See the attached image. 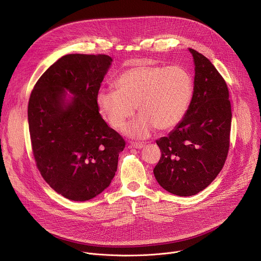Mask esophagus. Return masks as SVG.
Returning <instances> with one entry per match:
<instances>
[{"mask_svg":"<svg viewBox=\"0 0 261 261\" xmlns=\"http://www.w3.org/2000/svg\"><path fill=\"white\" fill-rule=\"evenodd\" d=\"M144 145L142 143H137V142H132L131 143V147L133 148H138V150H140V148H142Z\"/></svg>","mask_w":261,"mask_h":261,"instance_id":"obj_1","label":"esophagus"}]
</instances>
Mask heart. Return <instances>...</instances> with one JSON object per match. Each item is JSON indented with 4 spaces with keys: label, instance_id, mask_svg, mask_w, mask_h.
Returning a JSON list of instances; mask_svg holds the SVG:
<instances>
[{
    "label": "heart",
    "instance_id": "b5f03b06",
    "mask_svg": "<svg viewBox=\"0 0 261 261\" xmlns=\"http://www.w3.org/2000/svg\"><path fill=\"white\" fill-rule=\"evenodd\" d=\"M116 90H101L96 105L101 117L115 129H121L133 117L135 106L141 114L124 133L144 139L156 128L169 131L185 118L193 96V79L182 66L139 65L116 79Z\"/></svg>",
    "mask_w": 261,
    "mask_h": 261
}]
</instances>
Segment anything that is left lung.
<instances>
[{
	"instance_id": "obj_1",
	"label": "left lung",
	"mask_w": 261,
	"mask_h": 261,
	"mask_svg": "<svg viewBox=\"0 0 261 261\" xmlns=\"http://www.w3.org/2000/svg\"><path fill=\"white\" fill-rule=\"evenodd\" d=\"M194 61L192 100L182 121L156 140L161 158L154 174L161 187L178 196L205 189L225 163L231 126L227 85L203 55L189 48Z\"/></svg>"
}]
</instances>
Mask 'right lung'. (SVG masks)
Here are the masks:
<instances>
[{"instance_id":"1","label":"right lung","mask_w":261,"mask_h":261,"mask_svg":"<svg viewBox=\"0 0 261 261\" xmlns=\"http://www.w3.org/2000/svg\"><path fill=\"white\" fill-rule=\"evenodd\" d=\"M111 63L106 55H66L31 93L28 120L36 165L50 187L70 200L86 201L103 192L125 148L96 105Z\"/></svg>"}]
</instances>
